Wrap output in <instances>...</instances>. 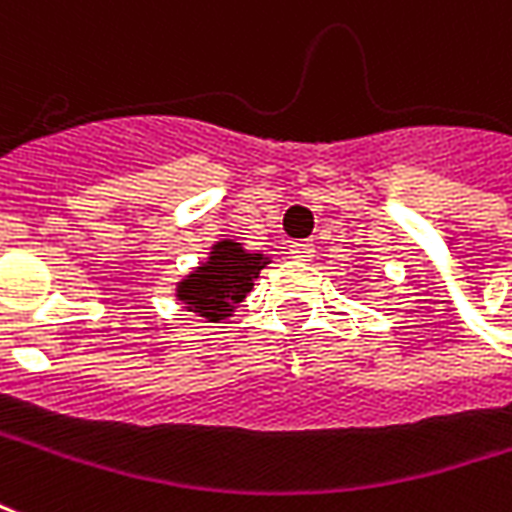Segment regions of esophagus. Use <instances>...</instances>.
Wrapping results in <instances>:
<instances>
[{
  "label": "esophagus",
  "instance_id": "obj_1",
  "mask_svg": "<svg viewBox=\"0 0 512 512\" xmlns=\"http://www.w3.org/2000/svg\"><path fill=\"white\" fill-rule=\"evenodd\" d=\"M290 255H293L295 260L306 263V260H312L314 257V244L312 241H293V244H290Z\"/></svg>",
  "mask_w": 512,
  "mask_h": 512
}]
</instances>
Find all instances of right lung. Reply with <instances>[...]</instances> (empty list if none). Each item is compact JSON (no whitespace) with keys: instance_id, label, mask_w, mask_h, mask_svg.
Instances as JSON below:
<instances>
[{"instance_id":"right-lung-1","label":"right lung","mask_w":512,"mask_h":512,"mask_svg":"<svg viewBox=\"0 0 512 512\" xmlns=\"http://www.w3.org/2000/svg\"><path fill=\"white\" fill-rule=\"evenodd\" d=\"M268 263L271 257L249 252L233 238H222L211 246L206 260L176 285V298L187 312L206 317L208 323L227 320L255 287V279Z\"/></svg>"}]
</instances>
